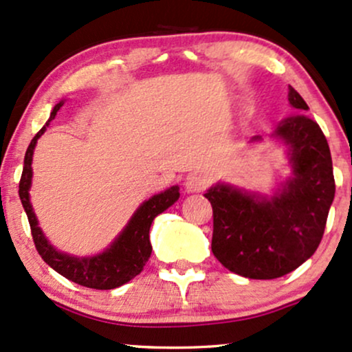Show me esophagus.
I'll use <instances>...</instances> for the list:
<instances>
[{"label":"esophagus","mask_w":352,"mask_h":352,"mask_svg":"<svg viewBox=\"0 0 352 352\" xmlns=\"http://www.w3.org/2000/svg\"><path fill=\"white\" fill-rule=\"evenodd\" d=\"M206 185H208V177L201 172L190 173L187 180H185V188L188 192H201L203 188H206Z\"/></svg>","instance_id":"34e87169"}]
</instances>
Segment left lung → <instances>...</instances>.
Masks as SVG:
<instances>
[{
    "mask_svg": "<svg viewBox=\"0 0 352 352\" xmlns=\"http://www.w3.org/2000/svg\"><path fill=\"white\" fill-rule=\"evenodd\" d=\"M289 101L308 109L292 87ZM275 133L290 146L295 173L282 193L261 200L224 185L205 193L213 208L214 257L231 272L259 280L282 277L315 254L336 190L331 152L315 121L289 118Z\"/></svg>",
    "mask_w": 352,
    "mask_h": 352,
    "instance_id": "8db88e82",
    "label": "left lung"
}]
</instances>
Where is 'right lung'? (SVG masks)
Masks as SVG:
<instances>
[{
  "instance_id": "obj_1",
  "label": "right lung",
  "mask_w": 352,
  "mask_h": 352,
  "mask_svg": "<svg viewBox=\"0 0 352 352\" xmlns=\"http://www.w3.org/2000/svg\"><path fill=\"white\" fill-rule=\"evenodd\" d=\"M60 107L62 103L55 104L52 113H50L49 121L54 120ZM45 126L34 135L31 144H29L26 155H24L23 175H21L19 180V198L23 201L29 224H31L34 245H36L37 252H39V256L44 259L45 264H49L50 267L57 270L58 274L69 278V280L78 283V285L88 287V289H116L122 283L129 282L138 274H141V270L144 269L152 252V245L149 241L151 224L157 214L162 213L164 210H167L168 206L179 200V187H170L162 193L154 195L147 201H144L134 213V217L131 218L126 230L120 234V238L114 241L111 248L101 252L100 256L78 259V257H70L67 254L55 251L52 245L47 243V239L44 238L41 228L37 226L36 214H34L31 201H29V187H31L32 177V152L34 147H36L37 139L44 134Z\"/></svg>"
}]
</instances>
